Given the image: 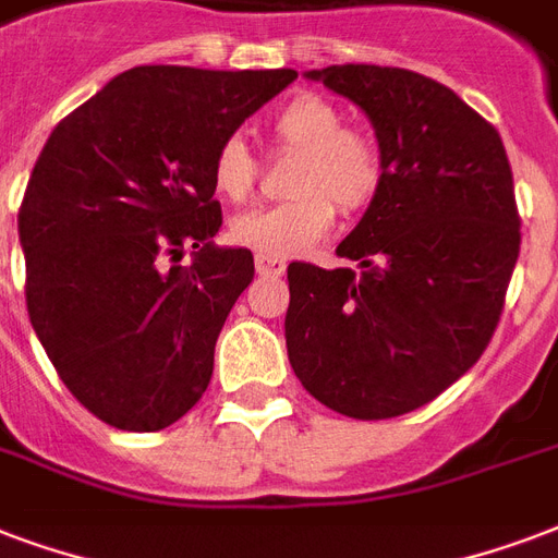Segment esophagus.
<instances>
[{"instance_id":"obj_1","label":"esophagus","mask_w":558,"mask_h":558,"mask_svg":"<svg viewBox=\"0 0 558 558\" xmlns=\"http://www.w3.org/2000/svg\"><path fill=\"white\" fill-rule=\"evenodd\" d=\"M288 264L274 255H255V274L258 276H282Z\"/></svg>"}]
</instances>
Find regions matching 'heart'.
Instances as JSON below:
<instances>
[{"mask_svg":"<svg viewBox=\"0 0 558 558\" xmlns=\"http://www.w3.org/2000/svg\"><path fill=\"white\" fill-rule=\"evenodd\" d=\"M270 135L279 153H296L291 167L294 199L264 205L232 217L229 238L258 255L294 258L332 232L335 215L359 211L379 191L385 161L371 137L343 129L341 111L314 94L294 96L270 117ZM258 165L241 137H226L211 158V184L232 203L253 194Z\"/></svg>","mask_w":558,"mask_h":558,"instance_id":"1","label":"heart"}]
</instances>
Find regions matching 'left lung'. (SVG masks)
Returning a JSON list of instances; mask_svg holds the SVG:
<instances>
[{
  "instance_id": "obj_1",
  "label": "left lung",
  "mask_w": 558,
  "mask_h": 558,
  "mask_svg": "<svg viewBox=\"0 0 558 558\" xmlns=\"http://www.w3.org/2000/svg\"><path fill=\"white\" fill-rule=\"evenodd\" d=\"M374 125L385 175L335 253L288 264L284 343L314 400L359 421L414 412L492 341L521 250L512 167L492 123L412 70H308Z\"/></svg>"
}]
</instances>
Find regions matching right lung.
I'll list each match as a JSON object with an SVG mask.
<instances>
[{
  "mask_svg": "<svg viewBox=\"0 0 558 558\" xmlns=\"http://www.w3.org/2000/svg\"><path fill=\"white\" fill-rule=\"evenodd\" d=\"M294 78L132 66L46 141L16 217L25 305L61 383L99 421L155 433L208 388L217 335L255 274L250 250L215 244L211 158ZM184 245L191 265L178 264Z\"/></svg>",
  "mask_w": 558,
  "mask_h": 558,
  "instance_id": "obj_1",
  "label": "right lung"
}]
</instances>
